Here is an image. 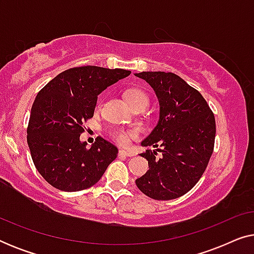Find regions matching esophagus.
<instances>
[{
  "mask_svg": "<svg viewBox=\"0 0 254 254\" xmlns=\"http://www.w3.org/2000/svg\"><path fill=\"white\" fill-rule=\"evenodd\" d=\"M119 155L120 156H127V157H131V156H134L133 152L128 151V150H124V149H121V150H119Z\"/></svg>",
  "mask_w": 254,
  "mask_h": 254,
  "instance_id": "obj_1",
  "label": "esophagus"
}]
</instances>
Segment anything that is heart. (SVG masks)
Wrapping results in <instances>:
<instances>
[{
    "mask_svg": "<svg viewBox=\"0 0 254 254\" xmlns=\"http://www.w3.org/2000/svg\"><path fill=\"white\" fill-rule=\"evenodd\" d=\"M126 98L129 103V105L133 109H147L149 104V98L147 93L142 91L140 89H133L129 90L127 92ZM134 131H126L123 129H117L112 133V136L117 142H119L121 144H126L128 140H129V135H133Z\"/></svg>",
    "mask_w": 254,
    "mask_h": 254,
    "instance_id": "1",
    "label": "heart"
}]
</instances>
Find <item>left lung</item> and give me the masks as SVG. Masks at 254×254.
Returning <instances> with one entry per match:
<instances>
[{
  "label": "left lung",
  "mask_w": 254,
  "mask_h": 254,
  "mask_svg": "<svg viewBox=\"0 0 254 254\" xmlns=\"http://www.w3.org/2000/svg\"><path fill=\"white\" fill-rule=\"evenodd\" d=\"M135 76L154 89L159 120L141 142L155 150L141 154L149 170L136 179L142 193L155 200L184 195L199 182L214 150L215 117L202 95L173 72L142 71Z\"/></svg>",
  "instance_id": "8db88e82"
}]
</instances>
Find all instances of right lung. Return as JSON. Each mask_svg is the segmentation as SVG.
Listing matches in <instances>:
<instances>
[{"label":"right lung","instance_id":"right-lung-1","mask_svg":"<svg viewBox=\"0 0 254 254\" xmlns=\"http://www.w3.org/2000/svg\"><path fill=\"white\" fill-rule=\"evenodd\" d=\"M130 75L97 65L70 68L38 92L27 126V144L38 172L55 189L77 192L95 185L117 158L118 148L98 136L91 148L79 136L107 86Z\"/></svg>","mask_w":254,"mask_h":254}]
</instances>
